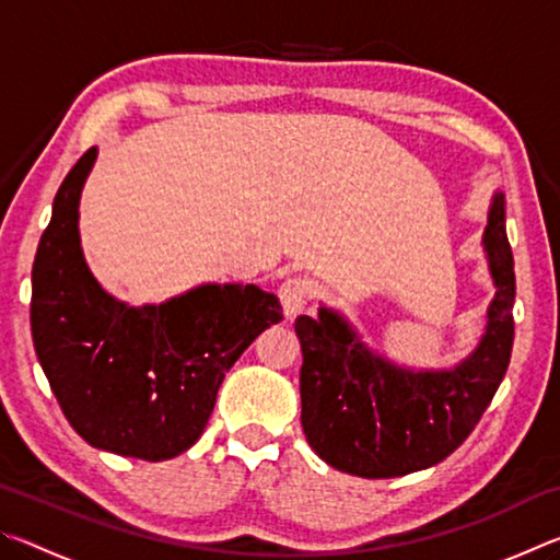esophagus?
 I'll list each match as a JSON object with an SVG mask.
<instances>
[{
    "instance_id": "34e87169",
    "label": "esophagus",
    "mask_w": 560,
    "mask_h": 560,
    "mask_svg": "<svg viewBox=\"0 0 560 560\" xmlns=\"http://www.w3.org/2000/svg\"><path fill=\"white\" fill-rule=\"evenodd\" d=\"M311 283L301 277H293L287 279L281 283L279 289V299H281V306H283V314L287 318H296L299 314H303V308L308 306L311 301Z\"/></svg>"
}]
</instances>
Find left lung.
Returning <instances> with one entry per match:
<instances>
[{"label": "left lung", "instance_id": "8db88e82", "mask_svg": "<svg viewBox=\"0 0 560 560\" xmlns=\"http://www.w3.org/2000/svg\"><path fill=\"white\" fill-rule=\"evenodd\" d=\"M494 299L477 348L452 368H407L377 353L336 308L299 316L301 424L338 471L390 479L434 467L469 438L504 381L514 346V257L494 192L481 234Z\"/></svg>", "mask_w": 560, "mask_h": 560}]
</instances>
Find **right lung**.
I'll return each instance as SVG.
<instances>
[{
    "label": "right lung",
    "instance_id": "obj_1",
    "mask_svg": "<svg viewBox=\"0 0 560 560\" xmlns=\"http://www.w3.org/2000/svg\"><path fill=\"white\" fill-rule=\"evenodd\" d=\"M98 148L54 197L32 269V338L66 420L91 447L173 459L202 438L217 390L281 303L254 283H200L130 306L101 287L81 249L79 205Z\"/></svg>",
    "mask_w": 560,
    "mask_h": 560
}]
</instances>
